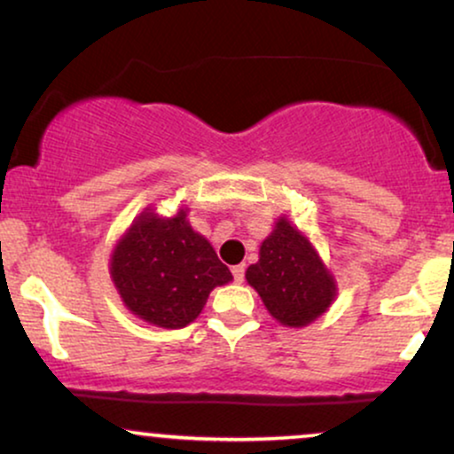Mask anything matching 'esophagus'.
<instances>
[{"label": "esophagus", "instance_id": "34e87169", "mask_svg": "<svg viewBox=\"0 0 454 454\" xmlns=\"http://www.w3.org/2000/svg\"><path fill=\"white\" fill-rule=\"evenodd\" d=\"M232 278L237 284H241L245 279V264H237V267H232Z\"/></svg>", "mask_w": 454, "mask_h": 454}]
</instances>
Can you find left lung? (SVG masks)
Masks as SVG:
<instances>
[{
  "label": "left lung",
  "instance_id": "8db88e82",
  "mask_svg": "<svg viewBox=\"0 0 454 454\" xmlns=\"http://www.w3.org/2000/svg\"><path fill=\"white\" fill-rule=\"evenodd\" d=\"M270 316L288 326H305L335 299V281L311 243L288 220H279L260 247V260L245 273Z\"/></svg>",
  "mask_w": 454,
  "mask_h": 454
}]
</instances>
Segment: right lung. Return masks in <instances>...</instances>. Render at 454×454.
<instances>
[{"instance_id":"add662e5","label":"right lung","mask_w":454,"mask_h":454,"mask_svg":"<svg viewBox=\"0 0 454 454\" xmlns=\"http://www.w3.org/2000/svg\"><path fill=\"white\" fill-rule=\"evenodd\" d=\"M111 275L128 309L161 328L190 325L211 290L232 279L184 209L170 220L143 213L114 249Z\"/></svg>"}]
</instances>
